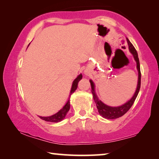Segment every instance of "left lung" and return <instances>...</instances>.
I'll return each instance as SVG.
<instances>
[{
  "label": "left lung",
  "instance_id": "8db88e82",
  "mask_svg": "<svg viewBox=\"0 0 159 159\" xmlns=\"http://www.w3.org/2000/svg\"><path fill=\"white\" fill-rule=\"evenodd\" d=\"M127 39V42L129 47V50L131 52L132 55H133L134 60H135L137 63V69L138 71V86H137V89L135 93H134V95L133 96L130 100L126 102L124 104H123L121 106L119 107H110L107 105V104H104L102 101L99 100L98 99V96H97L95 90V84L93 82L92 80H90L91 88H92V93L93 95V99L95 100V102L96 103L97 108H98L99 114H100L102 117L107 119H115V118H118L124 115L126 112H127L129 109H130V107L133 106L134 100L138 96L139 89H140V85H141V72H140V66H139V61L138 58V52L135 50V48H134L133 44L131 43L129 41L128 39L126 38Z\"/></svg>",
  "mask_w": 159,
  "mask_h": 159
}]
</instances>
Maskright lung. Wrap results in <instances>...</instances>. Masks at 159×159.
<instances>
[{
    "mask_svg": "<svg viewBox=\"0 0 159 159\" xmlns=\"http://www.w3.org/2000/svg\"><path fill=\"white\" fill-rule=\"evenodd\" d=\"M82 74H80L77 76V78L75 79L73 83H72V86H71V91H70V95H69V98L68 99V101L66 103L65 105L63 107V108L61 110H60L57 113H56L55 114H54L52 116H47V117H43V116H39L41 119L45 120V121H48V122H53V123H57L60 122L61 120H62L64 118H65L66 115L67 114V112L69 111L70 109V96L72 93H74V91L77 89L78 87V83H79V80L82 79Z\"/></svg>",
    "mask_w": 159,
    "mask_h": 159,
    "instance_id": "1",
    "label": "right lung"
}]
</instances>
